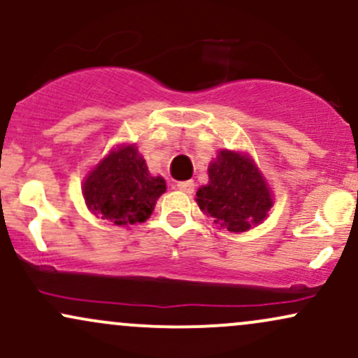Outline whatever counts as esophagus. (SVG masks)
Segmentation results:
<instances>
[{"instance_id": "1", "label": "esophagus", "mask_w": 358, "mask_h": 358, "mask_svg": "<svg viewBox=\"0 0 358 358\" xmlns=\"http://www.w3.org/2000/svg\"><path fill=\"white\" fill-rule=\"evenodd\" d=\"M176 188L183 193H193V190H195V183H193L192 180H187V182H178L176 183Z\"/></svg>"}]
</instances>
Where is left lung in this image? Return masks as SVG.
I'll use <instances>...</instances> for the list:
<instances>
[{"instance_id": "8db88e82", "label": "left lung", "mask_w": 358, "mask_h": 358, "mask_svg": "<svg viewBox=\"0 0 358 358\" xmlns=\"http://www.w3.org/2000/svg\"><path fill=\"white\" fill-rule=\"evenodd\" d=\"M196 203L213 224L245 232L268 217L273 192L254 159L239 151L220 150L208 166V183L196 192Z\"/></svg>"}]
</instances>
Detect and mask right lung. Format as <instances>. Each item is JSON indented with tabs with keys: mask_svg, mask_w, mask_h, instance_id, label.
<instances>
[{
	"mask_svg": "<svg viewBox=\"0 0 358 358\" xmlns=\"http://www.w3.org/2000/svg\"><path fill=\"white\" fill-rule=\"evenodd\" d=\"M165 192V180L150 173L136 145L114 148L82 183L89 210L119 227L150 219L156 200Z\"/></svg>",
	"mask_w": 358,
	"mask_h": 358,
	"instance_id": "1",
	"label": "right lung"
}]
</instances>
